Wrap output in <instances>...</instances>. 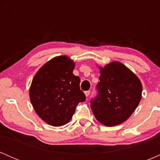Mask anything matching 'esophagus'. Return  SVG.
Masks as SVG:
<instances>
[{
    "instance_id": "34e87169",
    "label": "esophagus",
    "mask_w": 160,
    "mask_h": 160,
    "mask_svg": "<svg viewBox=\"0 0 160 160\" xmlns=\"http://www.w3.org/2000/svg\"><path fill=\"white\" fill-rule=\"evenodd\" d=\"M84 93H85V95H86V97H87V96H89V94H90V91H86L85 92H84Z\"/></svg>"
}]
</instances>
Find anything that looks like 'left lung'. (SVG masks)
I'll use <instances>...</instances> for the list:
<instances>
[{
	"label": "left lung",
	"instance_id": "1",
	"mask_svg": "<svg viewBox=\"0 0 160 160\" xmlns=\"http://www.w3.org/2000/svg\"><path fill=\"white\" fill-rule=\"evenodd\" d=\"M98 93L90 102L96 120L106 126H117L127 120L141 99L142 84L139 78L118 61L98 66Z\"/></svg>",
	"mask_w": 160,
	"mask_h": 160
}]
</instances>
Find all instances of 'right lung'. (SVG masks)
Listing matches in <instances>:
<instances>
[{
    "label": "right lung",
    "instance_id": "obj_1",
    "mask_svg": "<svg viewBox=\"0 0 160 160\" xmlns=\"http://www.w3.org/2000/svg\"><path fill=\"white\" fill-rule=\"evenodd\" d=\"M75 62L68 56L54 57L38 70L33 78L29 97L40 118L52 126L69 122L76 107L86 100L80 89V79L73 74Z\"/></svg>",
    "mask_w": 160,
    "mask_h": 160
}]
</instances>
